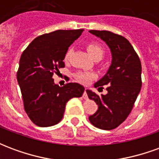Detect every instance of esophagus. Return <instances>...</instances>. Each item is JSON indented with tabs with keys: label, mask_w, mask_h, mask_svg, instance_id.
<instances>
[{
	"label": "esophagus",
	"mask_w": 159,
	"mask_h": 159,
	"mask_svg": "<svg viewBox=\"0 0 159 159\" xmlns=\"http://www.w3.org/2000/svg\"><path fill=\"white\" fill-rule=\"evenodd\" d=\"M83 98H84V99H88V93H87V89H85V90H84V92H83Z\"/></svg>",
	"instance_id": "esophagus-1"
}]
</instances>
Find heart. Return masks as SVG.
Instances as JSON below:
<instances>
[{"mask_svg":"<svg viewBox=\"0 0 159 159\" xmlns=\"http://www.w3.org/2000/svg\"><path fill=\"white\" fill-rule=\"evenodd\" d=\"M87 51L89 52L90 55L92 57H95V56H100L102 57L104 54V50L102 47L99 44L96 43H89L87 45ZM71 52V49H69L67 52H66V56H65V59L68 60L69 57ZM94 77V74L91 72H88V71H78L76 74V78L80 83H89L91 80Z\"/></svg>","mask_w":159,"mask_h":159,"instance_id":"1","label":"heart"}]
</instances>
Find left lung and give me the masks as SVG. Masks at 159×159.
Instances as JSON below:
<instances>
[{
	"label": "left lung",
	"mask_w": 159,
	"mask_h": 159,
	"mask_svg": "<svg viewBox=\"0 0 159 159\" xmlns=\"http://www.w3.org/2000/svg\"><path fill=\"white\" fill-rule=\"evenodd\" d=\"M106 42L111 53V64L94 88L108 85L106 95L87 89L88 96L98 105L89 117L93 126L104 130L119 126L129 115L141 88V64L130 42L123 36L107 30H89Z\"/></svg>",
	"instance_id": "obj_1"
}]
</instances>
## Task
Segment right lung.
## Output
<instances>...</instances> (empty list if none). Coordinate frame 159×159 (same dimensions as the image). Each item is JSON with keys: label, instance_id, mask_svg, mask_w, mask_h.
I'll return each instance as SVG.
<instances>
[{"label": "right lung", "instance_id": "obj_1", "mask_svg": "<svg viewBox=\"0 0 159 159\" xmlns=\"http://www.w3.org/2000/svg\"><path fill=\"white\" fill-rule=\"evenodd\" d=\"M83 30H58L36 37L23 52L17 80L24 107L30 120L39 127L55 125L62 119L66 105L73 97L79 98L84 87L70 83L64 87L54 83L52 75L65 67L68 48Z\"/></svg>", "mask_w": 159, "mask_h": 159}]
</instances>
